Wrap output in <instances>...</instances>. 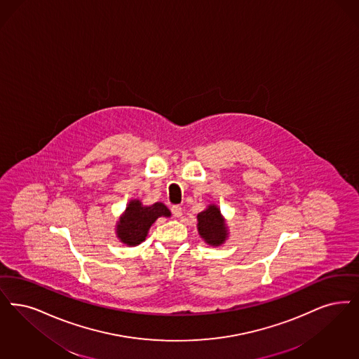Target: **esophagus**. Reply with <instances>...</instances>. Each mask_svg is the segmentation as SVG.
<instances>
[{"label":"esophagus","mask_w":359,"mask_h":359,"mask_svg":"<svg viewBox=\"0 0 359 359\" xmlns=\"http://www.w3.org/2000/svg\"><path fill=\"white\" fill-rule=\"evenodd\" d=\"M171 211H172V215L175 216V217H180L182 214H183V210H182L180 205H172Z\"/></svg>","instance_id":"34e87169"}]
</instances>
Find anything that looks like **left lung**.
Returning a JSON list of instances; mask_svg holds the SVG:
<instances>
[{
  "mask_svg": "<svg viewBox=\"0 0 359 359\" xmlns=\"http://www.w3.org/2000/svg\"><path fill=\"white\" fill-rule=\"evenodd\" d=\"M198 231L201 239L210 245L217 247L226 242L229 231L217 205L210 204L204 211L198 214Z\"/></svg>",
  "mask_w": 359,
  "mask_h": 359,
  "instance_id": "8db88e82",
  "label": "left lung"
}]
</instances>
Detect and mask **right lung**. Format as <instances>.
Listing matches in <instances>:
<instances>
[{
    "label": "right lung",
    "instance_id": "add662e5",
    "mask_svg": "<svg viewBox=\"0 0 359 359\" xmlns=\"http://www.w3.org/2000/svg\"><path fill=\"white\" fill-rule=\"evenodd\" d=\"M160 216H171L170 210L163 203L143 205L142 201L133 199L129 201L116 224V235L120 242L127 245H137L145 241L151 226Z\"/></svg>",
    "mask_w": 359,
    "mask_h": 359
}]
</instances>
